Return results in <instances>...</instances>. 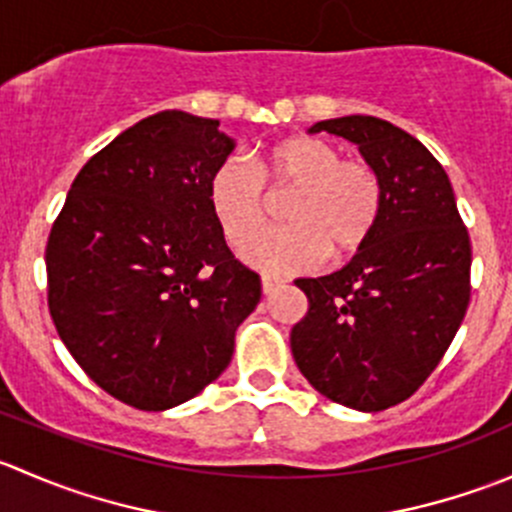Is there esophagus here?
Instances as JSON below:
<instances>
[{
  "label": "esophagus",
  "instance_id": "1",
  "mask_svg": "<svg viewBox=\"0 0 512 512\" xmlns=\"http://www.w3.org/2000/svg\"><path fill=\"white\" fill-rule=\"evenodd\" d=\"M282 287H285V280H280V277H272V275L262 277V292L265 294H275L277 289Z\"/></svg>",
  "mask_w": 512,
  "mask_h": 512
}]
</instances>
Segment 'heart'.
<instances>
[{
    "mask_svg": "<svg viewBox=\"0 0 512 512\" xmlns=\"http://www.w3.org/2000/svg\"><path fill=\"white\" fill-rule=\"evenodd\" d=\"M293 190L283 214L290 223L251 235L269 214V195ZM208 203L242 260L275 275L304 272L332 257L359 250L379 223L384 185L374 165L342 158L337 146L317 136H294L257 153L255 163L230 156L213 170Z\"/></svg>",
    "mask_w": 512,
    "mask_h": 512,
    "instance_id": "1",
    "label": "heart"
}]
</instances>
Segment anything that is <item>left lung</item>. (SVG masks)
<instances>
[{
  "label": "left lung",
  "mask_w": 512,
  "mask_h": 512,
  "mask_svg": "<svg viewBox=\"0 0 512 512\" xmlns=\"http://www.w3.org/2000/svg\"><path fill=\"white\" fill-rule=\"evenodd\" d=\"M319 131L359 146L384 205L347 267L294 282L309 312L289 342L319 394L384 411L414 396L451 347L471 302V237L446 170L411 133L374 116L319 121Z\"/></svg>",
  "instance_id": "obj_1"
}]
</instances>
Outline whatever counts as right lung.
<instances>
[{"label":"right lung","mask_w":512,"mask_h":512,"mask_svg":"<svg viewBox=\"0 0 512 512\" xmlns=\"http://www.w3.org/2000/svg\"><path fill=\"white\" fill-rule=\"evenodd\" d=\"M220 121L160 111L113 138L71 183L46 242V302L76 364L141 411L193 399L227 369L260 304L208 203L230 156Z\"/></svg>","instance_id":"1"}]
</instances>
